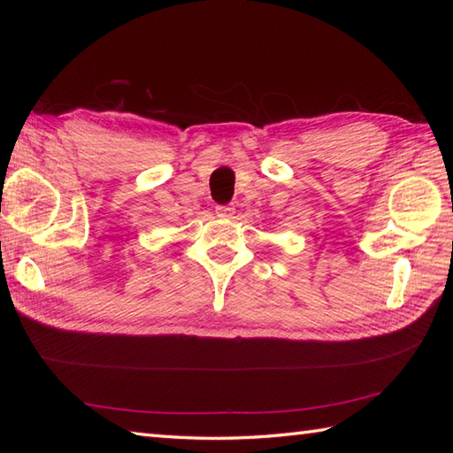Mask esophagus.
<instances>
[{"mask_svg":"<svg viewBox=\"0 0 453 453\" xmlns=\"http://www.w3.org/2000/svg\"><path fill=\"white\" fill-rule=\"evenodd\" d=\"M216 214H218V218H234L235 208H234V206L218 204V206H216Z\"/></svg>","mask_w":453,"mask_h":453,"instance_id":"esophagus-1","label":"esophagus"}]
</instances>
